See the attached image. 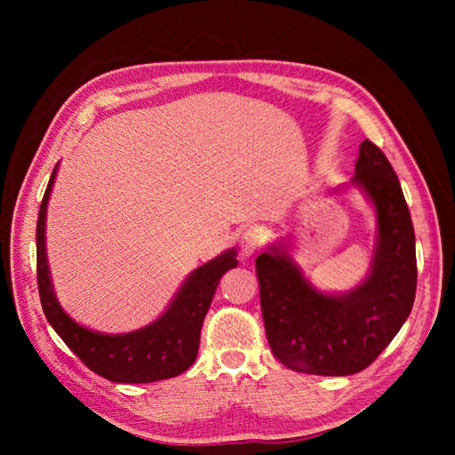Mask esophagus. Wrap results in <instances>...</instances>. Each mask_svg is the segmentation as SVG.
<instances>
[{
  "label": "esophagus",
  "instance_id": "esophagus-1",
  "mask_svg": "<svg viewBox=\"0 0 455 455\" xmlns=\"http://www.w3.org/2000/svg\"><path fill=\"white\" fill-rule=\"evenodd\" d=\"M262 233H259L258 228H248L243 233V236H240L238 244H240V254H243V258H250L252 254L258 252V248L262 246Z\"/></svg>",
  "mask_w": 455,
  "mask_h": 455
}]
</instances>
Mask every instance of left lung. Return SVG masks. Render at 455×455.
I'll return each mask as SVG.
<instances>
[{
    "label": "left lung",
    "instance_id": "1",
    "mask_svg": "<svg viewBox=\"0 0 455 455\" xmlns=\"http://www.w3.org/2000/svg\"><path fill=\"white\" fill-rule=\"evenodd\" d=\"M375 211L370 274L346 293H326L305 277L283 243L256 258L264 326L274 355L289 370L352 375L365 370L401 331L417 293L414 228L401 183L373 142L360 144L347 188Z\"/></svg>",
    "mask_w": 455,
    "mask_h": 455
}]
</instances>
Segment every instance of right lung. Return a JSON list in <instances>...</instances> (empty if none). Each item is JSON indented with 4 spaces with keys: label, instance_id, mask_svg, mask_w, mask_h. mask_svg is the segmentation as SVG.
I'll use <instances>...</instances> for the list:
<instances>
[{
    "label": "right lung",
    "instance_id": "obj_1",
    "mask_svg": "<svg viewBox=\"0 0 455 455\" xmlns=\"http://www.w3.org/2000/svg\"><path fill=\"white\" fill-rule=\"evenodd\" d=\"M58 164L48 180L36 220V277L38 295L48 323L66 346L92 371L115 383H154L176 377L193 365L199 350L201 326L217 291L220 277L236 267V250L230 248L186 277L156 321L124 334H105L85 328L68 315L58 303L51 269L46 259L44 228L46 207L51 199Z\"/></svg>",
    "mask_w": 455,
    "mask_h": 455
}]
</instances>
